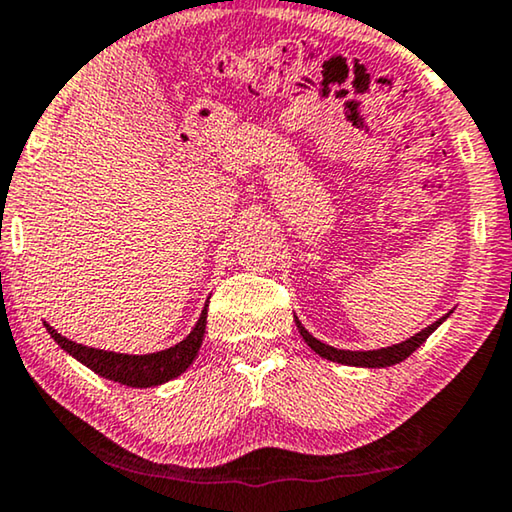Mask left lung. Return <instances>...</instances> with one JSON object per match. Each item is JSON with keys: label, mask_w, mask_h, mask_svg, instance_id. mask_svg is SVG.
<instances>
[{"label": "left lung", "mask_w": 512, "mask_h": 512, "mask_svg": "<svg viewBox=\"0 0 512 512\" xmlns=\"http://www.w3.org/2000/svg\"><path fill=\"white\" fill-rule=\"evenodd\" d=\"M445 319H447V314L443 319L433 321L431 326H426L424 331L412 335V338L398 342V345L370 349V352H352V349H338V347L326 345V342L314 338V335L307 331L303 324H300L298 317H296V326H298L300 335H303V340L310 345V349H314V352H317L319 356H324V359H328V361L342 363V366H356V368H387V366H394V363H401L408 359V356L415 352V349L422 345V342L429 338V335L436 331V328L443 324Z\"/></svg>", "instance_id": "obj_1"}]
</instances>
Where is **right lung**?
<instances>
[{
	"label": "right lung",
	"mask_w": 512,
	"mask_h": 512,
	"mask_svg": "<svg viewBox=\"0 0 512 512\" xmlns=\"http://www.w3.org/2000/svg\"><path fill=\"white\" fill-rule=\"evenodd\" d=\"M46 331L51 333V338L65 349L67 354H72L76 361H81L83 366H88L93 373L107 380H114L125 387H158L179 377L184 370L191 366L198 356V349L205 338V326H207V307L202 310L198 324L184 340L170 349L153 354H116V352H104V349L86 347L79 342H72L55 331L53 326H48L44 321Z\"/></svg>",
	"instance_id": "obj_1"
}]
</instances>
